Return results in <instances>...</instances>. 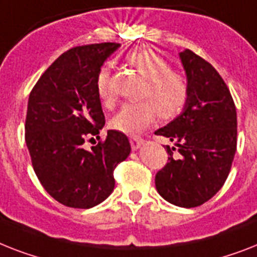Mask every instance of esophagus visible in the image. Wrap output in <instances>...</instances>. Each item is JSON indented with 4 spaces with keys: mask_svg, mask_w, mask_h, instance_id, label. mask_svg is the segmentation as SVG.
Returning a JSON list of instances; mask_svg holds the SVG:
<instances>
[{
    "mask_svg": "<svg viewBox=\"0 0 257 257\" xmlns=\"http://www.w3.org/2000/svg\"><path fill=\"white\" fill-rule=\"evenodd\" d=\"M144 144V140L141 137H137V136H133L131 137V147H132L133 150H137L140 148L143 147Z\"/></svg>",
    "mask_w": 257,
    "mask_h": 257,
    "instance_id": "1",
    "label": "esophagus"
}]
</instances>
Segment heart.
Segmentation results:
<instances>
[{"label": "heart", "instance_id": "1", "mask_svg": "<svg viewBox=\"0 0 257 257\" xmlns=\"http://www.w3.org/2000/svg\"><path fill=\"white\" fill-rule=\"evenodd\" d=\"M126 62L147 79L144 96L150 100L124 104L110 120V126L114 131L137 135L153 124L157 114L168 120L182 112L189 96L187 81L179 74L173 72L168 60L154 50L137 49L126 55ZM96 92L104 105L113 103L108 67H103L97 74Z\"/></svg>", "mask_w": 257, "mask_h": 257}]
</instances>
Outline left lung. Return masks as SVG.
Instances as JSON below:
<instances>
[{
	"instance_id": "8db88e82",
	"label": "left lung",
	"mask_w": 257,
	"mask_h": 257,
	"mask_svg": "<svg viewBox=\"0 0 257 257\" xmlns=\"http://www.w3.org/2000/svg\"><path fill=\"white\" fill-rule=\"evenodd\" d=\"M179 59L189 96L182 112L154 132L174 143L166 145L169 162L156 174V189L169 203L190 208L211 199L226 182L236 152L237 121L218 71L187 49Z\"/></svg>"
}]
</instances>
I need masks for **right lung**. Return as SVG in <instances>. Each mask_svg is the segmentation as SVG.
<instances>
[{"mask_svg":"<svg viewBox=\"0 0 257 257\" xmlns=\"http://www.w3.org/2000/svg\"><path fill=\"white\" fill-rule=\"evenodd\" d=\"M120 43L79 46L45 71L29 96L25 139L39 182L59 203L91 208L114 189L113 170L131 153L128 137L108 131L85 150L87 136L105 124L96 78Z\"/></svg>","mask_w":257,"mask_h":257,"instance_id":"add662e5","label":"right lung"}]
</instances>
